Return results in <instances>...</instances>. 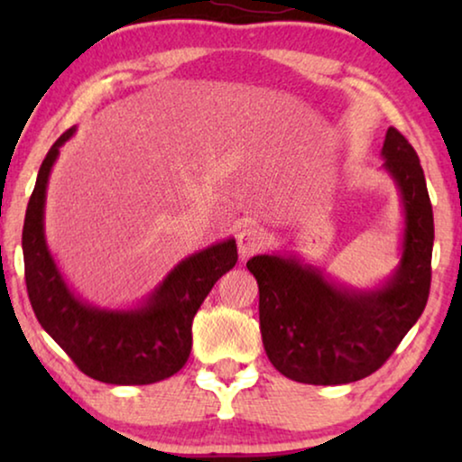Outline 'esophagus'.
I'll list each match as a JSON object with an SVG mask.
<instances>
[{
	"label": "esophagus",
	"instance_id": "esophagus-1",
	"mask_svg": "<svg viewBox=\"0 0 462 462\" xmlns=\"http://www.w3.org/2000/svg\"><path fill=\"white\" fill-rule=\"evenodd\" d=\"M236 239H237V248H239V258L245 261V258H250L252 254H256V252L263 250L264 231L256 225H248V226H244V229H239Z\"/></svg>",
	"mask_w": 462,
	"mask_h": 462
}]
</instances>
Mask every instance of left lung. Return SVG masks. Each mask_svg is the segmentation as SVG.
Instances as JSON below:
<instances>
[{
	"label": "left lung",
	"instance_id": "8db88e82",
	"mask_svg": "<svg viewBox=\"0 0 462 462\" xmlns=\"http://www.w3.org/2000/svg\"><path fill=\"white\" fill-rule=\"evenodd\" d=\"M384 172L403 208L402 258L374 288L337 283L296 254H258L245 267L258 283V318L269 362L307 384H346L387 362L425 311L431 286L433 210L419 155L395 128L383 144Z\"/></svg>",
	"mask_w": 462,
	"mask_h": 462
}]
</instances>
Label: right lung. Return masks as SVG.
<instances>
[{
    "label": "right lung",
    "mask_w": 462,
    "mask_h": 462,
    "mask_svg": "<svg viewBox=\"0 0 462 462\" xmlns=\"http://www.w3.org/2000/svg\"><path fill=\"white\" fill-rule=\"evenodd\" d=\"M75 128L48 151L31 193L23 226L24 280L35 318L75 365L94 381L151 384L179 372L191 353V324L214 283L236 267L229 237L182 258L134 309H100L69 288L46 244V189L59 151Z\"/></svg>",
    "instance_id": "obj_1"
}]
</instances>
